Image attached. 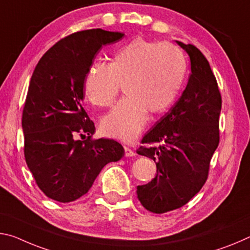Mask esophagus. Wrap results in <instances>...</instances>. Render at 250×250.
<instances>
[{
	"label": "esophagus",
	"instance_id": "1",
	"mask_svg": "<svg viewBox=\"0 0 250 250\" xmlns=\"http://www.w3.org/2000/svg\"><path fill=\"white\" fill-rule=\"evenodd\" d=\"M124 149H125V156L126 157H133V156H135V155H136V153H135L132 148H129V147H127V146H125Z\"/></svg>",
	"mask_w": 250,
	"mask_h": 250
}]
</instances>
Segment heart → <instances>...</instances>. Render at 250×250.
Masks as SVG:
<instances>
[{"label":"heart","mask_w":250,"mask_h":250,"mask_svg":"<svg viewBox=\"0 0 250 250\" xmlns=\"http://www.w3.org/2000/svg\"><path fill=\"white\" fill-rule=\"evenodd\" d=\"M186 73V57L178 46L137 36L118 47L109 64H92L83 89L91 103L107 107L124 85L126 97L103 117L101 128L107 137L130 142L144 129L148 112L156 115L170 107Z\"/></svg>","instance_id":"1"}]
</instances>
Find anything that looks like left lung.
Wrapping results in <instances>:
<instances>
[{
	"instance_id": "obj_1",
	"label": "left lung",
	"mask_w": 250,
	"mask_h": 250,
	"mask_svg": "<svg viewBox=\"0 0 250 250\" xmlns=\"http://www.w3.org/2000/svg\"><path fill=\"white\" fill-rule=\"evenodd\" d=\"M190 59V76L182 96L136 152L156 163L152 182L137 186V198L154 214L177 209L202 189L219 144L222 95L206 57L191 44L177 42Z\"/></svg>"
}]
</instances>
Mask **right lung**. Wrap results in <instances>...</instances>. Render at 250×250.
Wrapping results in <instances>:
<instances>
[{
	"mask_svg": "<svg viewBox=\"0 0 250 250\" xmlns=\"http://www.w3.org/2000/svg\"><path fill=\"white\" fill-rule=\"evenodd\" d=\"M123 36L102 28L73 33L33 72L22 115L24 156L40 189L56 202L82 197L106 164L124 156L116 141L92 138L95 126L82 106L84 77L96 53Z\"/></svg>",
	"mask_w": 250,
	"mask_h": 250,
	"instance_id": "right-lung-1",
	"label": "right lung"
}]
</instances>
